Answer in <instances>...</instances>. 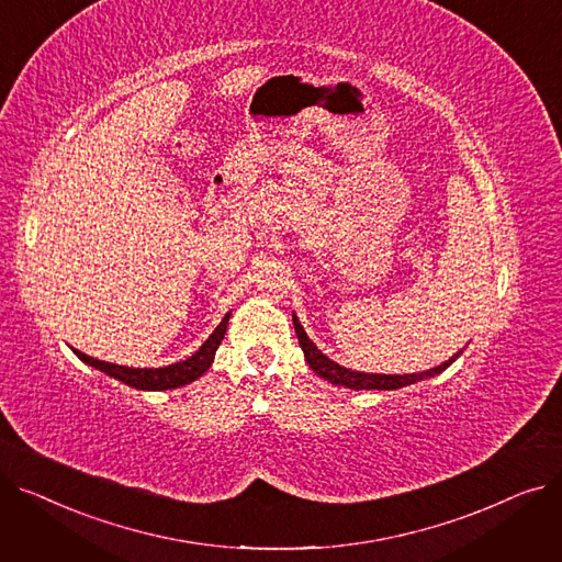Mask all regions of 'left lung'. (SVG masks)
<instances>
[{"label":"left lung","mask_w":562,"mask_h":562,"mask_svg":"<svg viewBox=\"0 0 562 562\" xmlns=\"http://www.w3.org/2000/svg\"><path fill=\"white\" fill-rule=\"evenodd\" d=\"M293 328H296V335H299V344L305 352V360L310 364V369L323 378L333 382V385H341V387H348V390H401V387H407V385H415V382L419 380H426V378H435L439 375L441 371H447L460 356L462 350H458L453 358H449L447 362H441L439 367L435 369H428V371H419V373H364V371H352V369H346L341 364H337L335 360H330L328 356H323V352L318 350V346L307 337L305 328L301 326L299 316L293 314Z\"/></svg>","instance_id":"8db88e82"}]
</instances>
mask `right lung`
<instances>
[{
  "instance_id": "1",
  "label": "right lung",
  "mask_w": 562,
  "mask_h": 562,
  "mask_svg": "<svg viewBox=\"0 0 562 562\" xmlns=\"http://www.w3.org/2000/svg\"><path fill=\"white\" fill-rule=\"evenodd\" d=\"M232 314H225L223 321L216 326V330L210 335L191 358L182 360V362H175L168 367H157V369H134V367H121V364H111V362H102L95 360L91 356H86L81 350H75V356L86 362L88 367H93L102 373H106L109 378H115L125 382V385L134 387V390H143V392H164V390H177V387H184L189 382L198 380L202 373H206V369L212 367L216 350L227 333V321Z\"/></svg>"
}]
</instances>
